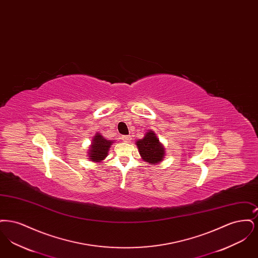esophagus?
Returning a JSON list of instances; mask_svg holds the SVG:
<instances>
[{
  "instance_id": "esophagus-1",
  "label": "esophagus",
  "mask_w": 258,
  "mask_h": 258,
  "mask_svg": "<svg viewBox=\"0 0 258 258\" xmlns=\"http://www.w3.org/2000/svg\"><path fill=\"white\" fill-rule=\"evenodd\" d=\"M122 139H123L124 142H131V140L133 139L131 135H123L122 136Z\"/></svg>"
}]
</instances>
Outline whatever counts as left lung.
Returning <instances> with one entry per match:
<instances>
[{
    "label": "left lung",
    "instance_id": "left-lung-1",
    "mask_svg": "<svg viewBox=\"0 0 258 258\" xmlns=\"http://www.w3.org/2000/svg\"><path fill=\"white\" fill-rule=\"evenodd\" d=\"M142 159L151 163H157L163 159L164 148L161 146L160 140L151 131L146 134L143 139L136 142Z\"/></svg>",
    "mask_w": 258,
    "mask_h": 258
}]
</instances>
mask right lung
<instances>
[{
    "label": "right lung",
    "instance_id": "right-lung-1",
    "mask_svg": "<svg viewBox=\"0 0 258 258\" xmlns=\"http://www.w3.org/2000/svg\"><path fill=\"white\" fill-rule=\"evenodd\" d=\"M111 144L110 140H106L101 135L97 134L93 139L91 150L89 152V158L93 161H101L106 158Z\"/></svg>",
    "mask_w": 258,
    "mask_h": 258
}]
</instances>
